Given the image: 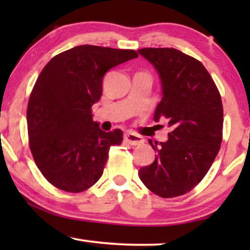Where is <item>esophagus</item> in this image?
<instances>
[{"instance_id": "34e87169", "label": "esophagus", "mask_w": 250, "mask_h": 250, "mask_svg": "<svg viewBox=\"0 0 250 250\" xmlns=\"http://www.w3.org/2000/svg\"><path fill=\"white\" fill-rule=\"evenodd\" d=\"M124 140L125 143H129L130 146H139L142 145L145 140L143 138L140 137V135L134 134V133H125L124 137Z\"/></svg>"}]
</instances>
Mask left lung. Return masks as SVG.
<instances>
[{
  "label": "left lung",
  "mask_w": 250,
  "mask_h": 250,
  "mask_svg": "<svg viewBox=\"0 0 250 250\" xmlns=\"http://www.w3.org/2000/svg\"><path fill=\"white\" fill-rule=\"evenodd\" d=\"M162 87L154 121L167 119L172 131L167 142L154 143V162L139 177L161 197L188 193L203 180L221 149L223 104L213 78L201 62L175 48H142Z\"/></svg>",
  "instance_id": "obj_1"
}]
</instances>
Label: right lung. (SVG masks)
<instances>
[{"mask_svg":"<svg viewBox=\"0 0 250 250\" xmlns=\"http://www.w3.org/2000/svg\"><path fill=\"white\" fill-rule=\"evenodd\" d=\"M132 49L80 45L56 55L37 78L27 105L29 147L37 167L55 188L86 191L98 181L120 129L105 132L92 120L112 67L137 58Z\"/></svg>","mask_w":250,"mask_h":250,"instance_id":"add662e5","label":"right lung"}]
</instances>
